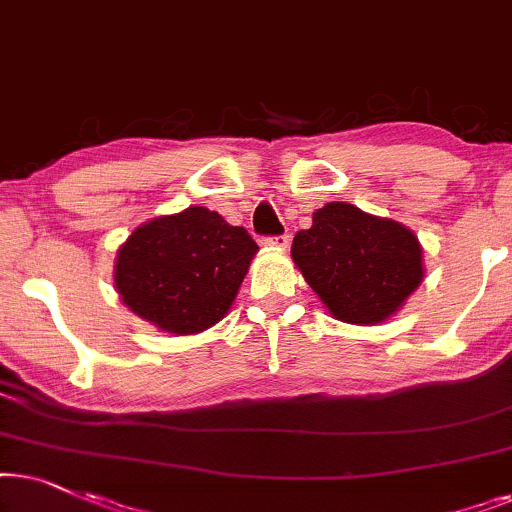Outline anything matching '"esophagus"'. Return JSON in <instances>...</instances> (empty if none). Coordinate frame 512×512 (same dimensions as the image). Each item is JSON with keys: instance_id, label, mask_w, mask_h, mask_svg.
Listing matches in <instances>:
<instances>
[{"instance_id": "obj_1", "label": "esophagus", "mask_w": 512, "mask_h": 512, "mask_svg": "<svg viewBox=\"0 0 512 512\" xmlns=\"http://www.w3.org/2000/svg\"><path fill=\"white\" fill-rule=\"evenodd\" d=\"M262 245H267V248H278V250H285L290 245V236L288 234H281V236H267L262 238Z\"/></svg>"}]
</instances>
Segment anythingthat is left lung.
I'll return each instance as SVG.
<instances>
[{"label":"left lung","instance_id":"obj_1","mask_svg":"<svg viewBox=\"0 0 512 512\" xmlns=\"http://www.w3.org/2000/svg\"><path fill=\"white\" fill-rule=\"evenodd\" d=\"M290 255L327 311L351 325L384 323L424 281L414 231L342 201L313 213Z\"/></svg>","mask_w":512,"mask_h":512}]
</instances>
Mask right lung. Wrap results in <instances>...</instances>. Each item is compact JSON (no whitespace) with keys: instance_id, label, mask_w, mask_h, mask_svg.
<instances>
[{"instance_id":"1","label":"right lung","mask_w":512,"mask_h":512,"mask_svg":"<svg viewBox=\"0 0 512 512\" xmlns=\"http://www.w3.org/2000/svg\"><path fill=\"white\" fill-rule=\"evenodd\" d=\"M260 250L243 227L203 206L154 217L117 252L114 285L128 309L163 332L196 335L227 316Z\"/></svg>"}]
</instances>
